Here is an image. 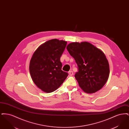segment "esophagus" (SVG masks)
<instances>
[{
    "mask_svg": "<svg viewBox=\"0 0 129 129\" xmlns=\"http://www.w3.org/2000/svg\"><path fill=\"white\" fill-rule=\"evenodd\" d=\"M69 74L70 75H71V76H72L74 74V73H73V72L72 71H70L69 72Z\"/></svg>",
    "mask_w": 129,
    "mask_h": 129,
    "instance_id": "esophagus-1",
    "label": "esophagus"
}]
</instances>
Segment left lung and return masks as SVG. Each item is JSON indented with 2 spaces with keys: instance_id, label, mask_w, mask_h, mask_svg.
<instances>
[{
  "instance_id": "obj_1",
  "label": "left lung",
  "mask_w": 129,
  "mask_h": 129,
  "mask_svg": "<svg viewBox=\"0 0 129 129\" xmlns=\"http://www.w3.org/2000/svg\"><path fill=\"white\" fill-rule=\"evenodd\" d=\"M77 65L74 75L81 88L87 93L100 90L109 75V65L104 53L88 42L72 43L67 46Z\"/></svg>"
}]
</instances>
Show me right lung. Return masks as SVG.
Listing matches in <instances>:
<instances>
[{"label": "right lung", "mask_w": 129, "mask_h": 129, "mask_svg": "<svg viewBox=\"0 0 129 129\" xmlns=\"http://www.w3.org/2000/svg\"><path fill=\"white\" fill-rule=\"evenodd\" d=\"M67 42L52 39L40 45L31 58L29 72L35 84L46 93L56 90L68 74L62 71L60 57Z\"/></svg>", "instance_id": "right-lung-1"}]
</instances>
